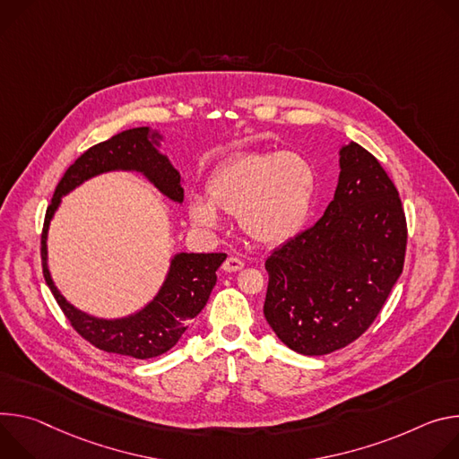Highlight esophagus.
Returning a JSON list of instances; mask_svg holds the SVG:
<instances>
[{
	"mask_svg": "<svg viewBox=\"0 0 459 459\" xmlns=\"http://www.w3.org/2000/svg\"><path fill=\"white\" fill-rule=\"evenodd\" d=\"M242 268H244V264H242V261H240V259H237V257H228V259L224 261V264H222V270H224V272H228V273L240 272Z\"/></svg>",
	"mask_w": 459,
	"mask_h": 459,
	"instance_id": "esophagus-1",
	"label": "esophagus"
}]
</instances>
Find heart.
<instances>
[{
    "mask_svg": "<svg viewBox=\"0 0 459 459\" xmlns=\"http://www.w3.org/2000/svg\"><path fill=\"white\" fill-rule=\"evenodd\" d=\"M208 198H189V217L202 230H219L221 213L238 217L257 244L290 240L308 221L316 196L312 164L291 151L244 152L221 164L208 178Z\"/></svg>",
    "mask_w": 459,
    "mask_h": 459,
    "instance_id": "b5f03b06",
    "label": "heart"
}]
</instances>
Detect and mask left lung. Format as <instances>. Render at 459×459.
<instances>
[{
	"instance_id": "1",
	"label": "left lung",
	"mask_w": 459,
	"mask_h": 459,
	"mask_svg": "<svg viewBox=\"0 0 459 459\" xmlns=\"http://www.w3.org/2000/svg\"><path fill=\"white\" fill-rule=\"evenodd\" d=\"M339 169L325 215L266 261L264 317L302 355H325L358 339L404 263L406 221L386 171L355 142L339 147Z\"/></svg>"
}]
</instances>
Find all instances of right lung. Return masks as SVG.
<instances>
[{
	"instance_id": "obj_1",
	"label": "right lung",
	"mask_w": 459,
	"mask_h": 459,
	"mask_svg": "<svg viewBox=\"0 0 459 459\" xmlns=\"http://www.w3.org/2000/svg\"><path fill=\"white\" fill-rule=\"evenodd\" d=\"M164 140L166 136L159 129L134 127L87 149L60 180L47 208L41 235L43 277L74 330L100 350L129 355L134 359L157 358L178 342L187 321L206 307L217 284V270L228 257L226 253H175L155 297L134 314L108 319L76 308L62 295L48 270L47 238L50 221L62 206V198L83 182L104 173H138L166 198L182 204L184 178L169 157L159 149Z\"/></svg>"
}]
</instances>
